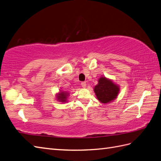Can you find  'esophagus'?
I'll list each match as a JSON object with an SVG mask.
<instances>
[{"label": "esophagus", "instance_id": "esophagus-1", "mask_svg": "<svg viewBox=\"0 0 161 161\" xmlns=\"http://www.w3.org/2000/svg\"><path fill=\"white\" fill-rule=\"evenodd\" d=\"M81 87H83V88H85L86 86V83L85 81H83V82H81Z\"/></svg>", "mask_w": 161, "mask_h": 161}]
</instances>
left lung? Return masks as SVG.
<instances>
[{
  "instance_id": "left-lung-1",
  "label": "left lung",
  "mask_w": 161,
  "mask_h": 161,
  "mask_svg": "<svg viewBox=\"0 0 161 161\" xmlns=\"http://www.w3.org/2000/svg\"><path fill=\"white\" fill-rule=\"evenodd\" d=\"M94 91L99 101L103 103H107L117 98L119 88L111 80L102 77L99 78Z\"/></svg>"
}]
</instances>
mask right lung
Segmentation results:
<instances>
[{"label":"right lung","mask_w":161,"mask_h":161,"mask_svg":"<svg viewBox=\"0 0 161 161\" xmlns=\"http://www.w3.org/2000/svg\"><path fill=\"white\" fill-rule=\"evenodd\" d=\"M67 95H68V93L65 92H61L60 93H59L58 95V99L59 101H60L61 102H65L66 101L67 98Z\"/></svg>","instance_id":"obj_1"}]
</instances>
